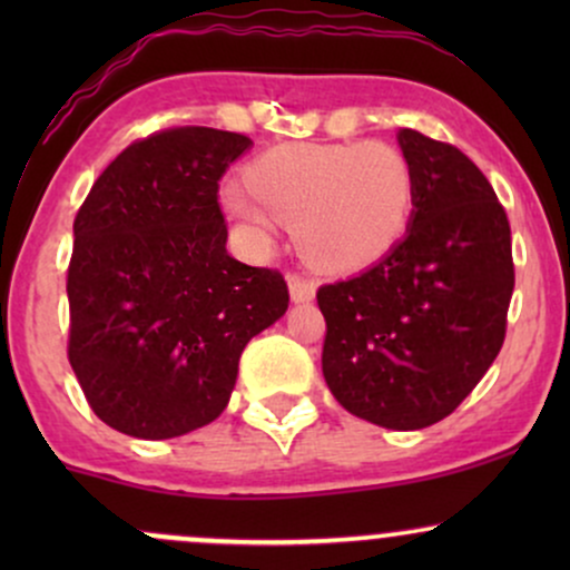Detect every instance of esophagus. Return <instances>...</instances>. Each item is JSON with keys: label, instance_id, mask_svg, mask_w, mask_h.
<instances>
[{"label": "esophagus", "instance_id": "1", "mask_svg": "<svg viewBox=\"0 0 570 570\" xmlns=\"http://www.w3.org/2000/svg\"><path fill=\"white\" fill-rule=\"evenodd\" d=\"M289 292L294 303H307L316 294V284L311 278L303 276V273H289Z\"/></svg>", "mask_w": 570, "mask_h": 570}]
</instances>
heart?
Masks as SVG:
<instances>
[{
	"label": "heart",
	"mask_w": 570,
	"mask_h": 570,
	"mask_svg": "<svg viewBox=\"0 0 570 570\" xmlns=\"http://www.w3.org/2000/svg\"><path fill=\"white\" fill-rule=\"evenodd\" d=\"M415 176L385 141L294 144L248 163L246 187H222V206L257 238L271 217L294 230L313 265L353 271L381 259L407 230Z\"/></svg>",
	"instance_id": "heart-1"
}]
</instances>
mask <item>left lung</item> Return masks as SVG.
Here are the masks:
<instances>
[{"instance_id": "left-lung-1", "label": "left lung", "mask_w": 570, "mask_h": 570, "mask_svg": "<svg viewBox=\"0 0 570 570\" xmlns=\"http://www.w3.org/2000/svg\"><path fill=\"white\" fill-rule=\"evenodd\" d=\"M415 176L410 230L370 271L318 286L324 381L351 415L412 431L474 391L507 337L512 230L485 174L448 141L402 128Z\"/></svg>"}]
</instances>
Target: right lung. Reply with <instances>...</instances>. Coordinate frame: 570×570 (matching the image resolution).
I'll return each mask as SVG.
<instances>
[{
  "label": "right lung",
  "mask_w": 570,
  "mask_h": 570,
  "mask_svg": "<svg viewBox=\"0 0 570 570\" xmlns=\"http://www.w3.org/2000/svg\"><path fill=\"white\" fill-rule=\"evenodd\" d=\"M252 139L176 126L128 144L75 217L69 364L90 410L139 440L222 415L254 335L289 307L273 267L227 254L219 179Z\"/></svg>",
  "instance_id": "add662e5"
}]
</instances>
